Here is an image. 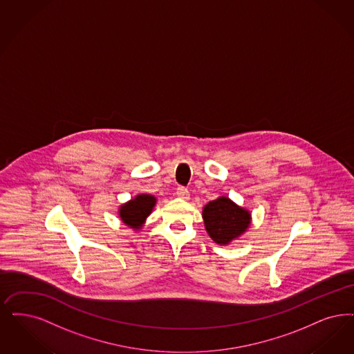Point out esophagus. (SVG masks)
<instances>
[{"label":"esophagus","mask_w":354,"mask_h":354,"mask_svg":"<svg viewBox=\"0 0 354 354\" xmlns=\"http://www.w3.org/2000/svg\"><path fill=\"white\" fill-rule=\"evenodd\" d=\"M176 195H178V198L187 200V198H189V191L185 187H178L176 188Z\"/></svg>","instance_id":"34e87169"}]
</instances>
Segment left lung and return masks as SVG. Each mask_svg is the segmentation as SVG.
Segmentation results:
<instances>
[{
  "label": "left lung",
  "instance_id": "8db88e82",
  "mask_svg": "<svg viewBox=\"0 0 354 354\" xmlns=\"http://www.w3.org/2000/svg\"><path fill=\"white\" fill-rule=\"evenodd\" d=\"M204 225L216 243L227 245L250 225V212L239 207L230 198H216L203 209Z\"/></svg>",
  "mask_w": 354,
  "mask_h": 354
}]
</instances>
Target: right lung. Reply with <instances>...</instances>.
Segmentation results:
<instances>
[{"instance_id": "add662e5", "label": "right lung", "mask_w": 354, "mask_h": 354, "mask_svg": "<svg viewBox=\"0 0 354 354\" xmlns=\"http://www.w3.org/2000/svg\"><path fill=\"white\" fill-rule=\"evenodd\" d=\"M156 203V198L153 195H137L120 207V217L127 227L138 230L153 211Z\"/></svg>"}]
</instances>
